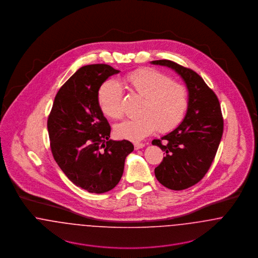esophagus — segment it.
<instances>
[{"label": "esophagus", "mask_w": 258, "mask_h": 258, "mask_svg": "<svg viewBox=\"0 0 258 258\" xmlns=\"http://www.w3.org/2000/svg\"><path fill=\"white\" fill-rule=\"evenodd\" d=\"M143 147H145V144H143V143H135V150H138V149H142Z\"/></svg>", "instance_id": "1"}]
</instances>
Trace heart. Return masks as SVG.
<instances>
[{
    "mask_svg": "<svg viewBox=\"0 0 258 258\" xmlns=\"http://www.w3.org/2000/svg\"><path fill=\"white\" fill-rule=\"evenodd\" d=\"M124 81L143 100L138 110L140 116L115 125L114 133L119 138L137 142L158 128L160 133H168L183 122L188 107V92L184 84L152 68L134 71ZM98 100L105 116L112 119L123 117V89L117 81L103 82L98 90Z\"/></svg>",
    "mask_w": 258,
    "mask_h": 258,
    "instance_id": "1",
    "label": "heart"
}]
</instances>
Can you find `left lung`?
I'll list each match as a JSON object with an SVG mask.
<instances>
[{
  "label": "left lung",
  "mask_w": 258,
  "mask_h": 258,
  "mask_svg": "<svg viewBox=\"0 0 258 258\" xmlns=\"http://www.w3.org/2000/svg\"><path fill=\"white\" fill-rule=\"evenodd\" d=\"M168 67L184 80L188 91V107L183 122L168 135L154 139L165 157L155 168L160 184L173 190L197 184L208 172L223 133L219 98L200 75L169 60L151 61Z\"/></svg>",
  "instance_id": "8db88e82"
}]
</instances>
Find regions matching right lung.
Wrapping results in <instances>:
<instances>
[{"instance_id": "1", "label": "right lung", "mask_w": 258, "mask_h": 258, "mask_svg": "<svg viewBox=\"0 0 258 258\" xmlns=\"http://www.w3.org/2000/svg\"><path fill=\"white\" fill-rule=\"evenodd\" d=\"M119 73L105 63L80 68L58 91L47 121L54 160L75 185L92 194L116 186L135 149L127 140L109 139L110 125L98 104L99 88Z\"/></svg>"}]
</instances>
